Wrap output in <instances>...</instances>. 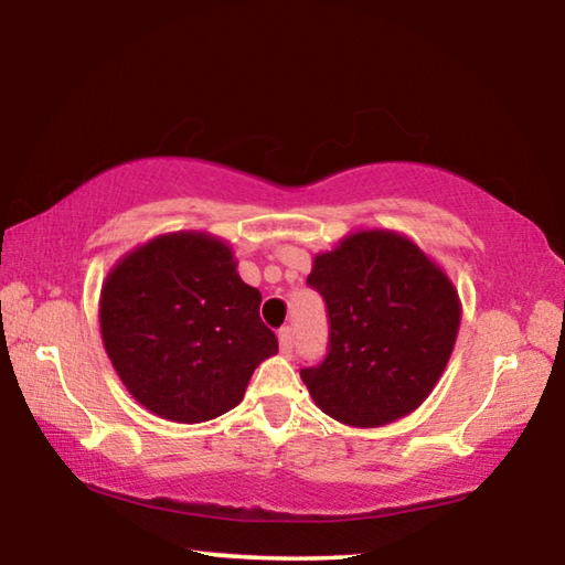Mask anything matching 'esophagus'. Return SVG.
<instances>
[{"label":"esophagus","instance_id":"obj_1","mask_svg":"<svg viewBox=\"0 0 565 565\" xmlns=\"http://www.w3.org/2000/svg\"><path fill=\"white\" fill-rule=\"evenodd\" d=\"M279 347H281L284 353L294 351V331H291V327L279 329Z\"/></svg>","mask_w":565,"mask_h":565}]
</instances>
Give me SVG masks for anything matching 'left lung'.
I'll use <instances>...</instances> for the list:
<instances>
[{
    "instance_id": "1",
    "label": "left lung",
    "mask_w": 565,
    "mask_h": 565,
    "mask_svg": "<svg viewBox=\"0 0 565 565\" xmlns=\"http://www.w3.org/2000/svg\"><path fill=\"white\" fill-rule=\"evenodd\" d=\"M306 284L327 301L329 351L301 379L323 414L376 428L416 411L451 359L461 301L411 242L369 228L319 254Z\"/></svg>"
}]
</instances>
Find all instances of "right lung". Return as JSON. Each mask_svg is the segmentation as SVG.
Segmentation results:
<instances>
[{
    "mask_svg": "<svg viewBox=\"0 0 565 565\" xmlns=\"http://www.w3.org/2000/svg\"><path fill=\"white\" fill-rule=\"evenodd\" d=\"M232 248L202 232L134 248L102 286V341L129 394L161 418L199 424L244 398L254 369L279 351Z\"/></svg>",
    "mask_w": 565,
    "mask_h": 565,
    "instance_id": "obj_1",
    "label": "right lung"
}]
</instances>
